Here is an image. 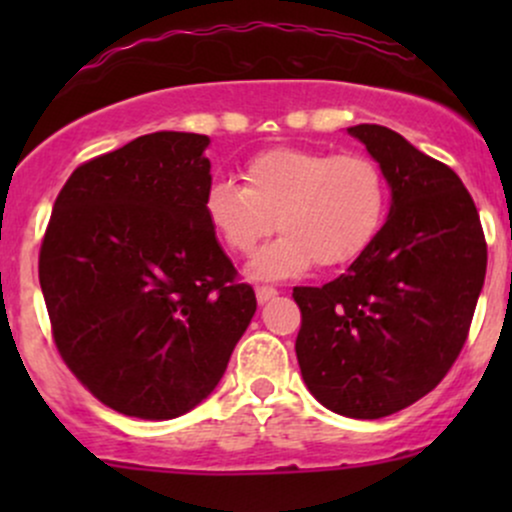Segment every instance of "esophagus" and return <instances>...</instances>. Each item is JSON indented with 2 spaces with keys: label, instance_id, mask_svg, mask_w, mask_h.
Instances as JSON below:
<instances>
[{
  "label": "esophagus",
  "instance_id": "obj_1",
  "mask_svg": "<svg viewBox=\"0 0 512 512\" xmlns=\"http://www.w3.org/2000/svg\"><path fill=\"white\" fill-rule=\"evenodd\" d=\"M255 293H257V301L267 303V301H272V298H274L279 291H276L274 286H257Z\"/></svg>",
  "mask_w": 512,
  "mask_h": 512
}]
</instances>
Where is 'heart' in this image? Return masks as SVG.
Instances as JSON below:
<instances>
[{
  "label": "heart",
  "mask_w": 512,
  "mask_h": 512,
  "mask_svg": "<svg viewBox=\"0 0 512 512\" xmlns=\"http://www.w3.org/2000/svg\"><path fill=\"white\" fill-rule=\"evenodd\" d=\"M243 180L245 187L228 178L211 182L204 211L236 255H252L274 228L284 233L255 257L257 276L358 260L380 236L390 207L383 166L358 151L276 146L245 163Z\"/></svg>",
  "instance_id": "b5f03b06"
}]
</instances>
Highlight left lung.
<instances>
[{
    "mask_svg": "<svg viewBox=\"0 0 512 512\" xmlns=\"http://www.w3.org/2000/svg\"><path fill=\"white\" fill-rule=\"evenodd\" d=\"M392 187L375 243L325 286H296V356L317 402L383 419L448 375L486 276V238L457 173L380 125L349 127Z\"/></svg>",
    "mask_w": 512,
    "mask_h": 512,
    "instance_id": "1",
    "label": "left lung"
}]
</instances>
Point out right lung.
I'll use <instances>...</instances> for the list:
<instances>
[{"label": "right lung", "instance_id": "1", "mask_svg": "<svg viewBox=\"0 0 512 512\" xmlns=\"http://www.w3.org/2000/svg\"><path fill=\"white\" fill-rule=\"evenodd\" d=\"M207 146L154 132L81 163L45 228L38 276L57 351L125 416L195 409L255 315L204 211Z\"/></svg>", "mask_w": 512, "mask_h": 512}]
</instances>
